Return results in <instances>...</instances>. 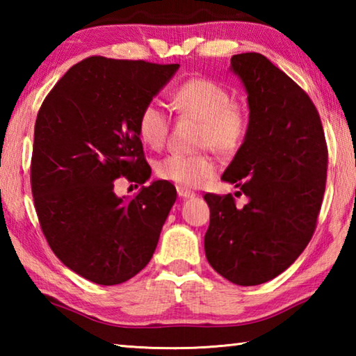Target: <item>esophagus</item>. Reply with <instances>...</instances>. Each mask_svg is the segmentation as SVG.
I'll use <instances>...</instances> for the list:
<instances>
[{
	"label": "esophagus",
	"mask_w": 356,
	"mask_h": 356,
	"mask_svg": "<svg viewBox=\"0 0 356 356\" xmlns=\"http://www.w3.org/2000/svg\"><path fill=\"white\" fill-rule=\"evenodd\" d=\"M177 195L179 197H182V200H191V197L196 196V193L185 188V186H177Z\"/></svg>",
	"instance_id": "obj_1"
}]
</instances>
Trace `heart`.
I'll use <instances>...</instances> for the list:
<instances>
[{"label":"heart","instance_id":"b5f03b06","mask_svg":"<svg viewBox=\"0 0 356 356\" xmlns=\"http://www.w3.org/2000/svg\"><path fill=\"white\" fill-rule=\"evenodd\" d=\"M172 105L184 116L201 122L200 146L220 155H232L242 147L250 130L246 108L232 102V94L221 83L209 78H191L174 91ZM170 131V119L155 104L144 105L138 116V135L147 146L159 149ZM159 177L180 186H200L215 174V163L204 154H171L156 165Z\"/></svg>","mask_w":356,"mask_h":356}]
</instances>
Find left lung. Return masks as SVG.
Returning a JSON list of instances; mask_svg holds the SVG:
<instances>
[{
  "label": "left lung",
  "mask_w": 356,
  "mask_h": 356,
  "mask_svg": "<svg viewBox=\"0 0 356 356\" xmlns=\"http://www.w3.org/2000/svg\"><path fill=\"white\" fill-rule=\"evenodd\" d=\"M248 94L250 130L221 180L246 197L207 193L209 264L238 286L276 278L314 234L327 182L328 150L314 104L297 83L259 53L231 58Z\"/></svg>",
  "instance_id": "1"
}]
</instances>
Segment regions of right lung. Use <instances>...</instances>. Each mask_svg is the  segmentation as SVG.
<instances>
[{"label":"right lung","mask_w":356,"mask_h":356,"mask_svg":"<svg viewBox=\"0 0 356 356\" xmlns=\"http://www.w3.org/2000/svg\"><path fill=\"white\" fill-rule=\"evenodd\" d=\"M179 67L88 58L39 110L31 188L42 232L65 267L95 284H120L146 267L176 202L166 180L134 197L118 196L114 180H149L138 116Z\"/></svg>","instance_id":"obj_1"}]
</instances>
